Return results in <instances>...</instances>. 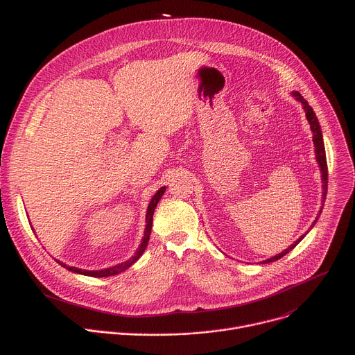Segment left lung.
Returning <instances> with one entry per match:
<instances>
[{
    "label": "left lung",
    "instance_id": "left-lung-1",
    "mask_svg": "<svg viewBox=\"0 0 355 355\" xmlns=\"http://www.w3.org/2000/svg\"><path fill=\"white\" fill-rule=\"evenodd\" d=\"M292 95L295 96V99L296 101H299V103L303 105V110H305V112H306V119H308V122H309V125H311V129H312V132H313V143H315V153H316V160H318V163H319V167H320V171H322V182H323V195H322V198H323V202H324V199H326V193H327V162H326V151H324V143H323V135H322V129H320V125H319V121H318V118H316V114L313 112V110H312V107L308 104V101L303 98L297 91H293L292 92ZM322 209H323V207H322ZM320 214H322V211L319 212V215H318V218L315 219V222L312 223V227L316 225V222H318V219H319V216H320ZM306 236V233L303 234V236H300L292 245H289L285 251H282V252H279V254H277V256H274V257H271V259H268V260H266V261H263L264 264H267V263H272V261H277V260H279L281 257H284L285 254H288V252L293 248V247H296V244Z\"/></svg>",
    "mask_w": 355,
    "mask_h": 355
}]
</instances>
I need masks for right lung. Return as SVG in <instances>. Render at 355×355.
I'll return each mask as SVG.
<instances>
[{"label":"right lung","instance_id":"1","mask_svg":"<svg viewBox=\"0 0 355 355\" xmlns=\"http://www.w3.org/2000/svg\"><path fill=\"white\" fill-rule=\"evenodd\" d=\"M166 192V187H162L156 193L155 196L151 198L150 204H148V208H147V214H146V229H144V236H143V240L139 245V248L136 250L135 256L132 259H129L128 261L125 263H121L118 266H114V267H110V268H104V270H99V271H87V270H81V268H76V267H70V266H66L64 263L59 261L58 263L64 267L66 270L71 271V272H77V274H81V275H88V277H96V278H103V277H111V275H116L125 270H128L130 266H133L139 259L140 256L144 252L146 247H147V243H148V239H150V233H151V225H153V214H155V209L159 204V200L162 199L163 193Z\"/></svg>","mask_w":355,"mask_h":355}]
</instances>
